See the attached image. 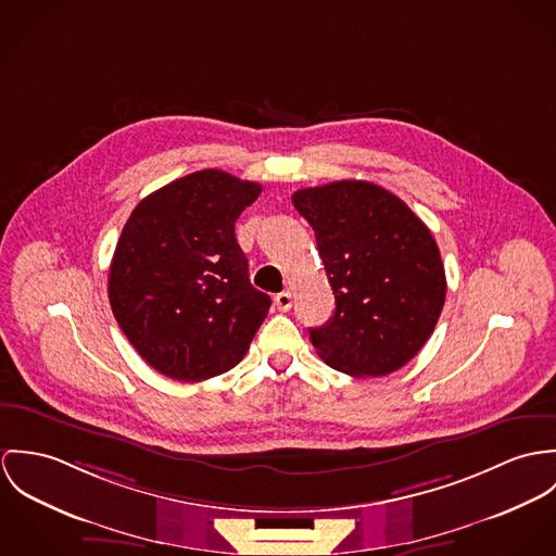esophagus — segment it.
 <instances>
[{"label": "esophagus", "instance_id": "1", "mask_svg": "<svg viewBox=\"0 0 556 556\" xmlns=\"http://www.w3.org/2000/svg\"><path fill=\"white\" fill-rule=\"evenodd\" d=\"M275 305L279 311H290L292 308V292H279L277 296H275Z\"/></svg>", "mask_w": 556, "mask_h": 556}]
</instances>
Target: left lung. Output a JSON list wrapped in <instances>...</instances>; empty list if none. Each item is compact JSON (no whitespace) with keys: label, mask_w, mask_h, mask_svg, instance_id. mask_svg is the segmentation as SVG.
Here are the masks:
<instances>
[{"label":"left lung","mask_w":556,"mask_h":556,"mask_svg":"<svg viewBox=\"0 0 556 556\" xmlns=\"http://www.w3.org/2000/svg\"><path fill=\"white\" fill-rule=\"evenodd\" d=\"M294 208L315 232L334 313L308 337L321 361L354 377L405 367L429 341L445 301L431 230L394 193L369 181L299 189Z\"/></svg>","instance_id":"1"}]
</instances>
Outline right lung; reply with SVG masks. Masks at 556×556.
Listing matches in <instances>:
<instances>
[{
	"label": "right lung",
	"mask_w": 556,
	"mask_h": 556,
	"mask_svg": "<svg viewBox=\"0 0 556 556\" xmlns=\"http://www.w3.org/2000/svg\"><path fill=\"white\" fill-rule=\"evenodd\" d=\"M262 186L191 173L136 204L109 270V299L147 365L179 381L237 367L270 296L249 281L235 222Z\"/></svg>",
	"instance_id": "1"
}]
</instances>
